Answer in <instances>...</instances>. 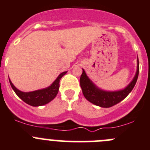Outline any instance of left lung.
Wrapping results in <instances>:
<instances>
[{"label":"left lung","mask_w":150,"mask_h":150,"mask_svg":"<svg viewBox=\"0 0 150 150\" xmlns=\"http://www.w3.org/2000/svg\"><path fill=\"white\" fill-rule=\"evenodd\" d=\"M138 73H139V62L138 59L136 74L130 84L122 91L107 92V91L98 89L88 79L85 71L82 69V74L80 76V80H79L80 86L82 88L84 96L87 100L102 108H110L123 100L132 91L138 79Z\"/></svg>","instance_id":"left-lung-1"}]
</instances>
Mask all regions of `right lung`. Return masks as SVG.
Returning a JSON list of instances; mask_svg holds the SVG:
<instances>
[{"mask_svg":"<svg viewBox=\"0 0 150 150\" xmlns=\"http://www.w3.org/2000/svg\"><path fill=\"white\" fill-rule=\"evenodd\" d=\"M67 72L65 71V72H62V74H59L56 80L53 82L52 85L48 87V88H45V89L32 91V92H22V91L17 89L10 80L9 82L12 89L15 92V93L24 102L31 105V106H42V105L48 103V102H50L51 100L54 99L57 94L58 93V91H59V80Z\"/></svg>","mask_w":150,"mask_h":150,"instance_id":"obj_1","label":"right lung"}]
</instances>
